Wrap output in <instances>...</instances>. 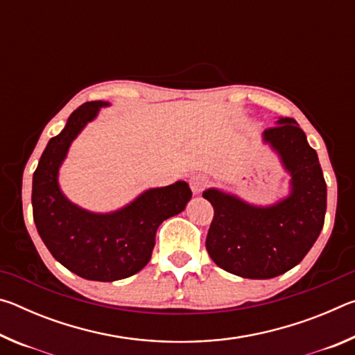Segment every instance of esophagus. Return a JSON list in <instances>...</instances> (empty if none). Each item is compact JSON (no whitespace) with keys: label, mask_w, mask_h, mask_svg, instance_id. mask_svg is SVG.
Instances as JSON below:
<instances>
[{"label":"esophagus","mask_w":355,"mask_h":355,"mask_svg":"<svg viewBox=\"0 0 355 355\" xmlns=\"http://www.w3.org/2000/svg\"><path fill=\"white\" fill-rule=\"evenodd\" d=\"M209 183V180L207 175H203V173H196V175H192L189 180V186H191V191L194 192V194H202V191L207 188Z\"/></svg>","instance_id":"esophagus-1"}]
</instances>
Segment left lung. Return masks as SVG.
<instances>
[{"label": "left lung", "mask_w": 355, "mask_h": 355, "mask_svg": "<svg viewBox=\"0 0 355 355\" xmlns=\"http://www.w3.org/2000/svg\"><path fill=\"white\" fill-rule=\"evenodd\" d=\"M264 130L263 141L290 173V194L274 205L258 207L209 188L203 197L214 208L207 236L211 260L244 279H272L296 266L320 236L327 207V186L307 136L290 117Z\"/></svg>", "instance_id": "1"}]
</instances>
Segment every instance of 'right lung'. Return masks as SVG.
<instances>
[{
	"instance_id": "obj_1",
	"label": "right lung",
	"mask_w": 355,
	"mask_h": 355,
	"mask_svg": "<svg viewBox=\"0 0 355 355\" xmlns=\"http://www.w3.org/2000/svg\"><path fill=\"white\" fill-rule=\"evenodd\" d=\"M106 101H87L51 137L33 177V216L46 249L87 280L114 282L139 272L152 257L161 222L182 213L192 192L186 182L142 192L112 213H92L71 203L59 186V167L75 137L98 116Z\"/></svg>"
}]
</instances>
